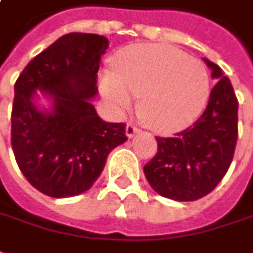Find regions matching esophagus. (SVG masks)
Returning a JSON list of instances; mask_svg holds the SVG:
<instances>
[{"label": "esophagus", "mask_w": 253, "mask_h": 253, "mask_svg": "<svg viewBox=\"0 0 253 253\" xmlns=\"http://www.w3.org/2000/svg\"><path fill=\"white\" fill-rule=\"evenodd\" d=\"M140 131V128L138 127H135L134 125H131V123H128L126 126V135L127 137H133L134 134L138 133Z\"/></svg>", "instance_id": "obj_1"}]
</instances>
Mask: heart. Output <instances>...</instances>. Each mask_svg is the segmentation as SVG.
Wrapping results in <instances>:
<instances>
[{
    "label": "heart",
    "mask_w": 253,
    "mask_h": 253,
    "mask_svg": "<svg viewBox=\"0 0 253 253\" xmlns=\"http://www.w3.org/2000/svg\"><path fill=\"white\" fill-rule=\"evenodd\" d=\"M115 72L101 77V92L115 112H140L154 130L174 133L192 125L205 109L211 84L205 65L163 44H138L119 51Z\"/></svg>",
    "instance_id": "obj_1"
}]
</instances>
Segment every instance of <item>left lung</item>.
<instances>
[{
  "instance_id": "1",
  "label": "left lung",
  "mask_w": 253,
  "mask_h": 253,
  "mask_svg": "<svg viewBox=\"0 0 253 253\" xmlns=\"http://www.w3.org/2000/svg\"><path fill=\"white\" fill-rule=\"evenodd\" d=\"M216 79L198 120L173 137H156L158 151L144 166L151 187L174 201L212 192L233 162L238 138V99L221 69L205 59Z\"/></svg>"
}]
</instances>
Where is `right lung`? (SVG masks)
I'll use <instances>...</instances> for the list:
<instances>
[{"label":"right lung","instance_id":"obj_1","mask_svg":"<svg viewBox=\"0 0 253 253\" xmlns=\"http://www.w3.org/2000/svg\"><path fill=\"white\" fill-rule=\"evenodd\" d=\"M108 47L104 36L65 34L34 56L15 83L13 155L27 181L48 197L68 198L90 190L109 152L127 140L126 123H106L91 104ZM36 89L54 99L49 114L35 108Z\"/></svg>","mask_w":253,"mask_h":253}]
</instances>
